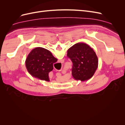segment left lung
Returning <instances> with one entry per match:
<instances>
[{"instance_id": "1", "label": "left lung", "mask_w": 125, "mask_h": 125, "mask_svg": "<svg viewBox=\"0 0 125 125\" xmlns=\"http://www.w3.org/2000/svg\"><path fill=\"white\" fill-rule=\"evenodd\" d=\"M67 56L73 62L72 75L75 80L87 81L93 77L98 67V58L89 45L75 44L68 49Z\"/></svg>"}]
</instances>
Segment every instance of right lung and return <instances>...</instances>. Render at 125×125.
<instances>
[{
	"label": "right lung",
	"instance_id": "1",
	"mask_svg": "<svg viewBox=\"0 0 125 125\" xmlns=\"http://www.w3.org/2000/svg\"><path fill=\"white\" fill-rule=\"evenodd\" d=\"M51 52L43 47L34 48L25 60V66L33 77L49 82L48 73L53 69V63L57 62Z\"/></svg>",
	"mask_w": 125,
	"mask_h": 125
}]
</instances>
